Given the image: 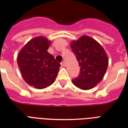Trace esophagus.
I'll use <instances>...</instances> for the list:
<instances>
[{"mask_svg": "<svg viewBox=\"0 0 128 128\" xmlns=\"http://www.w3.org/2000/svg\"><path fill=\"white\" fill-rule=\"evenodd\" d=\"M60 64H61V66H62L63 67H65V66H66V63H65V62H62L60 63Z\"/></svg>", "mask_w": 128, "mask_h": 128, "instance_id": "esophagus-1", "label": "esophagus"}]
</instances>
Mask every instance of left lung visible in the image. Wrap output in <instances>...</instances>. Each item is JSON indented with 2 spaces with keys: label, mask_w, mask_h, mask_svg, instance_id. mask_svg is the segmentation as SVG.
<instances>
[{
  "label": "left lung",
  "mask_w": 128,
  "mask_h": 128,
  "mask_svg": "<svg viewBox=\"0 0 128 128\" xmlns=\"http://www.w3.org/2000/svg\"><path fill=\"white\" fill-rule=\"evenodd\" d=\"M70 46L80 66V74L72 83L80 89H91L105 74L108 65L107 54L97 41L87 36L71 41Z\"/></svg>",
  "instance_id": "obj_1"
}]
</instances>
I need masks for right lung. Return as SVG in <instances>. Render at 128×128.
I'll list each match as a JSON object with an SVG mask.
<instances>
[{
  "label": "right lung",
  "instance_id": "right-lung-1",
  "mask_svg": "<svg viewBox=\"0 0 128 128\" xmlns=\"http://www.w3.org/2000/svg\"><path fill=\"white\" fill-rule=\"evenodd\" d=\"M50 44L51 41L45 37H36L22 48L17 57L22 78L38 89L51 86L59 71L60 64L47 52Z\"/></svg>",
  "mask_w": 128,
  "mask_h": 128
}]
</instances>
